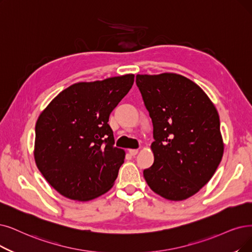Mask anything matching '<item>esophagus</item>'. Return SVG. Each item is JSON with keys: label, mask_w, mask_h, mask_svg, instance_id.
<instances>
[{"label": "esophagus", "mask_w": 252, "mask_h": 252, "mask_svg": "<svg viewBox=\"0 0 252 252\" xmlns=\"http://www.w3.org/2000/svg\"><path fill=\"white\" fill-rule=\"evenodd\" d=\"M128 152H129V154L131 155V156H135L138 153V150L137 149H130Z\"/></svg>", "instance_id": "obj_1"}]
</instances>
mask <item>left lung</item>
Instances as JSON below:
<instances>
[{
  "instance_id": "obj_1",
  "label": "left lung",
  "mask_w": 252,
  "mask_h": 252,
  "mask_svg": "<svg viewBox=\"0 0 252 252\" xmlns=\"http://www.w3.org/2000/svg\"><path fill=\"white\" fill-rule=\"evenodd\" d=\"M153 123V165L144 170L155 193L169 200L194 195L215 174L224 145L217 109L192 80L176 73L137 74Z\"/></svg>"
}]
</instances>
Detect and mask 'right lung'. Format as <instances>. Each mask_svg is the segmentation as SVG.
Segmentation results:
<instances>
[{"mask_svg": "<svg viewBox=\"0 0 252 252\" xmlns=\"http://www.w3.org/2000/svg\"><path fill=\"white\" fill-rule=\"evenodd\" d=\"M133 74L68 87L40 114L35 162L63 196L87 202L113 187L124 150L114 147L110 113L131 89Z\"/></svg>", "mask_w": 252, "mask_h": 252, "instance_id": "1", "label": "right lung"}]
</instances>
